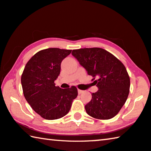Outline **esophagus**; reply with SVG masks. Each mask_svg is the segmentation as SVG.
Masks as SVG:
<instances>
[{
  "instance_id": "34e87169",
  "label": "esophagus",
  "mask_w": 151,
  "mask_h": 151,
  "mask_svg": "<svg viewBox=\"0 0 151 151\" xmlns=\"http://www.w3.org/2000/svg\"><path fill=\"white\" fill-rule=\"evenodd\" d=\"M83 91H82V90H80V89H78V94H82L83 93Z\"/></svg>"
}]
</instances>
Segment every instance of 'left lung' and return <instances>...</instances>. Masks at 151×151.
Listing matches in <instances>:
<instances>
[{"label": "left lung", "mask_w": 151, "mask_h": 151, "mask_svg": "<svg viewBox=\"0 0 151 151\" xmlns=\"http://www.w3.org/2000/svg\"><path fill=\"white\" fill-rule=\"evenodd\" d=\"M72 55L93 76L99 90L92 93L85 105L88 115L97 119L113 118L124 105L130 88V78L126 68L118 58L101 48L73 50Z\"/></svg>", "instance_id": "obj_1"}]
</instances>
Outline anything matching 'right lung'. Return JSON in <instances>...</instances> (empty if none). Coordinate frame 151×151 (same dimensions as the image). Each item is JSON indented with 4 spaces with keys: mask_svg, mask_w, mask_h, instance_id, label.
Listing matches in <instances>:
<instances>
[{
    "mask_svg": "<svg viewBox=\"0 0 151 151\" xmlns=\"http://www.w3.org/2000/svg\"><path fill=\"white\" fill-rule=\"evenodd\" d=\"M71 50L49 48L36 53L28 61L21 76L24 96L32 109L47 120L62 118L69 112L78 95L75 86H56L60 64Z\"/></svg>",
    "mask_w": 151,
    "mask_h": 151,
    "instance_id": "1",
    "label": "right lung"
}]
</instances>
